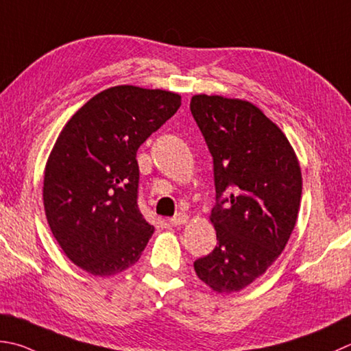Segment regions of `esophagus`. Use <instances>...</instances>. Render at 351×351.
Returning <instances> with one entry per match:
<instances>
[{"mask_svg": "<svg viewBox=\"0 0 351 351\" xmlns=\"http://www.w3.org/2000/svg\"><path fill=\"white\" fill-rule=\"evenodd\" d=\"M189 222V216L185 213H176V215L170 219V223L173 226H181Z\"/></svg>", "mask_w": 351, "mask_h": 351, "instance_id": "34e87169", "label": "esophagus"}]
</instances>
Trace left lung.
<instances>
[{"label": "left lung", "mask_w": 351, "mask_h": 351, "mask_svg": "<svg viewBox=\"0 0 351 351\" xmlns=\"http://www.w3.org/2000/svg\"><path fill=\"white\" fill-rule=\"evenodd\" d=\"M190 111L213 156L217 245L195 262L219 293L239 292L266 272L298 217L301 169L289 140L252 103L197 94Z\"/></svg>", "instance_id": "obj_1"}]
</instances>
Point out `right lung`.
Returning <instances> with one entry per match:
<instances>
[{"instance_id":"add662e5","label":"right lung","mask_w":351,"mask_h":351,"mask_svg":"<svg viewBox=\"0 0 351 351\" xmlns=\"http://www.w3.org/2000/svg\"><path fill=\"white\" fill-rule=\"evenodd\" d=\"M181 106V95L108 88L62 129L44 171V208L62 251L97 277L138 262L155 228L138 208L136 150Z\"/></svg>"}]
</instances>
